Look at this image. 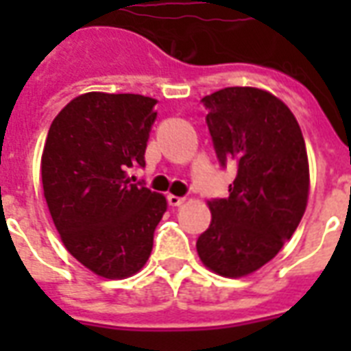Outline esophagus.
Instances as JSON below:
<instances>
[{"mask_svg": "<svg viewBox=\"0 0 351 351\" xmlns=\"http://www.w3.org/2000/svg\"><path fill=\"white\" fill-rule=\"evenodd\" d=\"M167 202H169V206H182V204L186 202V198L184 197H176V195H167Z\"/></svg>", "mask_w": 351, "mask_h": 351, "instance_id": "34e87169", "label": "esophagus"}]
</instances>
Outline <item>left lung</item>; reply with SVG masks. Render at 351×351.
I'll return each instance as SVG.
<instances>
[{
	"instance_id": "obj_1",
	"label": "left lung",
	"mask_w": 351,
	"mask_h": 351,
	"mask_svg": "<svg viewBox=\"0 0 351 351\" xmlns=\"http://www.w3.org/2000/svg\"><path fill=\"white\" fill-rule=\"evenodd\" d=\"M220 164L234 158L230 197L209 200L211 224L197 240L200 261L228 278L261 269L291 239L308 206L310 165L299 121L277 96L226 87L204 96Z\"/></svg>"
}]
</instances>
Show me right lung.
<instances>
[{"instance_id":"add662e5","label":"right lung","mask_w":351,"mask_h":351,"mask_svg":"<svg viewBox=\"0 0 351 351\" xmlns=\"http://www.w3.org/2000/svg\"><path fill=\"white\" fill-rule=\"evenodd\" d=\"M156 100L85 93L52 120L41 154V184L67 251L98 277L127 278L145 266L164 195L131 184L127 167L143 154Z\"/></svg>"}]
</instances>
